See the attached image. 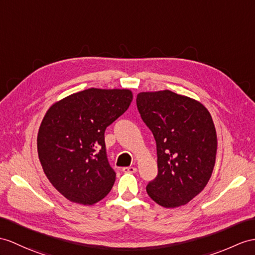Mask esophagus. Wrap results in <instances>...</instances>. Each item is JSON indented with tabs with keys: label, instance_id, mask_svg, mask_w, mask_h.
Masks as SVG:
<instances>
[{
	"label": "esophagus",
	"instance_id": "1",
	"mask_svg": "<svg viewBox=\"0 0 255 255\" xmlns=\"http://www.w3.org/2000/svg\"><path fill=\"white\" fill-rule=\"evenodd\" d=\"M122 171L124 173H136V172H137V169H136V167H134V166H127V167H123Z\"/></svg>",
	"mask_w": 255,
	"mask_h": 255
}]
</instances>
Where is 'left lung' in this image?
<instances>
[{"label":"left lung","instance_id":"1","mask_svg":"<svg viewBox=\"0 0 255 255\" xmlns=\"http://www.w3.org/2000/svg\"><path fill=\"white\" fill-rule=\"evenodd\" d=\"M136 105L157 145L158 175L147 194L164 208L184 206L212 175L217 150L212 117L201 103L169 90L139 93Z\"/></svg>","mask_w":255,"mask_h":255}]
</instances>
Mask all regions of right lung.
Instances as JSON below:
<instances>
[{"instance_id": "right-lung-1", "label": "right lung", "mask_w": 255, "mask_h": 255, "mask_svg": "<svg viewBox=\"0 0 255 255\" xmlns=\"http://www.w3.org/2000/svg\"><path fill=\"white\" fill-rule=\"evenodd\" d=\"M129 90L89 89L55 103L43 118L38 153L48 181L68 200L91 206L113 188L105 131L128 110Z\"/></svg>"}]
</instances>
